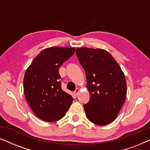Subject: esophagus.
<instances>
[{
  "label": "esophagus",
  "mask_w": 150,
  "mask_h": 150,
  "mask_svg": "<svg viewBox=\"0 0 150 150\" xmlns=\"http://www.w3.org/2000/svg\"><path fill=\"white\" fill-rule=\"evenodd\" d=\"M79 91H80V89H79V88H77V89L74 91V93L75 96H78V95H79Z\"/></svg>",
  "instance_id": "34e87169"
}]
</instances>
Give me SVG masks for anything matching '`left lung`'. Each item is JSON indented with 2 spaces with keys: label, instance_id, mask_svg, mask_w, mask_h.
<instances>
[{
  "label": "left lung",
  "instance_id": "1",
  "mask_svg": "<svg viewBox=\"0 0 150 150\" xmlns=\"http://www.w3.org/2000/svg\"><path fill=\"white\" fill-rule=\"evenodd\" d=\"M76 52L85 71L87 88L91 95L89 102L84 105L87 117L100 126L110 124L116 119L126 100L124 74L105 50L79 48Z\"/></svg>",
  "mask_w": 150,
  "mask_h": 150
}]
</instances>
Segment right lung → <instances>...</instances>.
<instances>
[{"label": "right lung", "instance_id": "1", "mask_svg": "<svg viewBox=\"0 0 150 150\" xmlns=\"http://www.w3.org/2000/svg\"><path fill=\"white\" fill-rule=\"evenodd\" d=\"M75 48L51 47L33 59L24 77V92L30 108L41 120L52 122L65 115L73 98L63 91L59 68Z\"/></svg>", "mask_w": 150, "mask_h": 150}]
</instances>
